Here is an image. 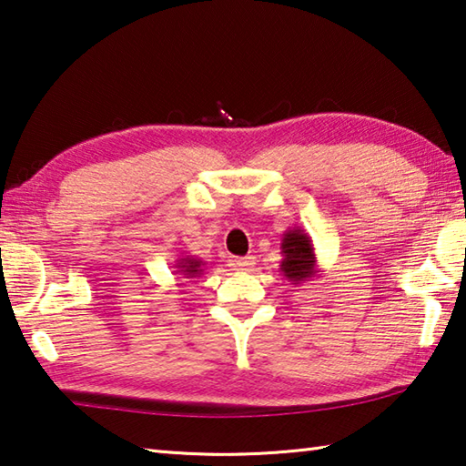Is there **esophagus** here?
Wrapping results in <instances>:
<instances>
[{"label":"esophagus","mask_w":466,"mask_h":466,"mask_svg":"<svg viewBox=\"0 0 466 466\" xmlns=\"http://www.w3.org/2000/svg\"><path fill=\"white\" fill-rule=\"evenodd\" d=\"M252 264H254L252 257H244V258H232V260H230V267H232L234 270H250V268H252Z\"/></svg>","instance_id":"34e87169"}]
</instances>
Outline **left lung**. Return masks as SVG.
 Wrapping results in <instances>:
<instances>
[{
    "instance_id": "8db88e82",
    "label": "left lung",
    "mask_w": 466,
    "mask_h": 466,
    "mask_svg": "<svg viewBox=\"0 0 466 466\" xmlns=\"http://www.w3.org/2000/svg\"><path fill=\"white\" fill-rule=\"evenodd\" d=\"M280 272L290 285L299 287L300 282L311 280L317 277L319 267H317V254L311 236H309L303 228H289V230L282 234L280 240Z\"/></svg>"
}]
</instances>
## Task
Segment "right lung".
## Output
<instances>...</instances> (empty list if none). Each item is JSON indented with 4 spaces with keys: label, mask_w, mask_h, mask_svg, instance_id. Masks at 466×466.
I'll return each instance as SVG.
<instances>
[{
    "label": "right lung",
    "mask_w": 466,
    "mask_h": 466,
    "mask_svg": "<svg viewBox=\"0 0 466 466\" xmlns=\"http://www.w3.org/2000/svg\"><path fill=\"white\" fill-rule=\"evenodd\" d=\"M204 267L206 262L199 260L196 257H181L173 264V272L176 275H181V279H196V277H202L204 275Z\"/></svg>",
    "instance_id": "1"
}]
</instances>
